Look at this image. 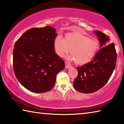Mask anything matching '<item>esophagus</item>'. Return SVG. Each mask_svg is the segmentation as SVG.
Returning <instances> with one entry per match:
<instances>
[{
	"label": "esophagus",
	"instance_id": "esophagus-1",
	"mask_svg": "<svg viewBox=\"0 0 124 124\" xmlns=\"http://www.w3.org/2000/svg\"><path fill=\"white\" fill-rule=\"evenodd\" d=\"M70 67H71L70 65L67 62H66V66H65V68H66V69H68V68H70Z\"/></svg>",
	"mask_w": 124,
	"mask_h": 124
}]
</instances>
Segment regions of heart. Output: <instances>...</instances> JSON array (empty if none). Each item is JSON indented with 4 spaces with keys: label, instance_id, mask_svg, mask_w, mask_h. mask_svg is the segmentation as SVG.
<instances>
[{
    "label": "heart",
    "instance_id": "obj_1",
    "mask_svg": "<svg viewBox=\"0 0 124 124\" xmlns=\"http://www.w3.org/2000/svg\"><path fill=\"white\" fill-rule=\"evenodd\" d=\"M54 49L60 57H63L70 52L68 58L75 61L79 64L90 62L95 57L99 50L98 41L78 32L68 33L64 39L56 37L54 43Z\"/></svg>",
    "mask_w": 124,
    "mask_h": 124
}]
</instances>
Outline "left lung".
Segmentation results:
<instances>
[{
	"mask_svg": "<svg viewBox=\"0 0 124 124\" xmlns=\"http://www.w3.org/2000/svg\"><path fill=\"white\" fill-rule=\"evenodd\" d=\"M99 40V51L91 62L77 67L78 75L73 82L77 91L84 93L97 91L106 84L116 62L114 44H109V38L99 31H94Z\"/></svg>",
	"mask_w": 124,
	"mask_h": 124,
	"instance_id": "left-lung-1",
	"label": "left lung"
}]
</instances>
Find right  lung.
<instances>
[{
    "mask_svg": "<svg viewBox=\"0 0 124 124\" xmlns=\"http://www.w3.org/2000/svg\"><path fill=\"white\" fill-rule=\"evenodd\" d=\"M57 33L51 26L29 29L16 42L13 68L23 86L35 93L50 91L64 62L56 54L54 43Z\"/></svg>",
    "mask_w": 124,
    "mask_h": 124,
    "instance_id": "right-lung-1",
    "label": "right lung"
}]
</instances>
